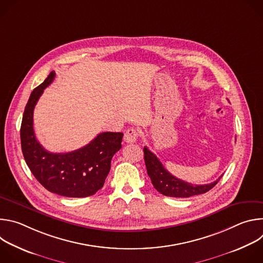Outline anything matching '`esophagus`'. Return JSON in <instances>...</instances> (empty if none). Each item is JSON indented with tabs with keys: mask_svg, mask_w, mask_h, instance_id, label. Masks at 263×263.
<instances>
[{
	"mask_svg": "<svg viewBox=\"0 0 263 263\" xmlns=\"http://www.w3.org/2000/svg\"><path fill=\"white\" fill-rule=\"evenodd\" d=\"M138 135H139V132L137 129L135 128H129L125 135H124V139L127 143H132V142H135L138 138Z\"/></svg>",
	"mask_w": 263,
	"mask_h": 263,
	"instance_id": "34e87169",
	"label": "esophagus"
}]
</instances>
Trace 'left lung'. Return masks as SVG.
<instances>
[{"mask_svg": "<svg viewBox=\"0 0 263 263\" xmlns=\"http://www.w3.org/2000/svg\"><path fill=\"white\" fill-rule=\"evenodd\" d=\"M143 154L146 172L148 177L151 178L152 184L158 193L166 197L190 198L193 196L205 194L209 192L212 187H214L222 177L220 176L216 181L209 184L194 185L176 178L170 172H167L156 157V155L149 151L146 146L143 147Z\"/></svg>", "mask_w": 263, "mask_h": 263, "instance_id": "8db88e82", "label": "left lung"}]
</instances>
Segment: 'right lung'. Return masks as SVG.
Returning a JSON list of instances; mask_svg holds the SVG:
<instances>
[{"label": "right lung", "mask_w": 263, "mask_h": 263, "mask_svg": "<svg viewBox=\"0 0 263 263\" xmlns=\"http://www.w3.org/2000/svg\"><path fill=\"white\" fill-rule=\"evenodd\" d=\"M55 78L51 71L37 86L26 105L22 126V151L31 173L46 190L68 198H84L101 190L110 171L111 159L122 147L123 133L103 132L85 146L68 153H51L37 141L33 111L44 89Z\"/></svg>", "instance_id": "right-lung-1"}]
</instances>
